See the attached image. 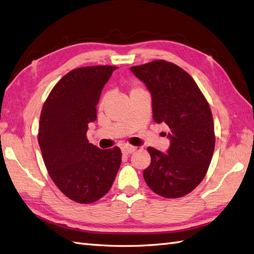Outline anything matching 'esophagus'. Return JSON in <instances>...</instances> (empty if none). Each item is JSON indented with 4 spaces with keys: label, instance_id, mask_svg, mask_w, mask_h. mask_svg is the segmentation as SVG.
<instances>
[{
    "label": "esophagus",
    "instance_id": "34e87169",
    "mask_svg": "<svg viewBox=\"0 0 254 254\" xmlns=\"http://www.w3.org/2000/svg\"><path fill=\"white\" fill-rule=\"evenodd\" d=\"M135 150H136V147H134V146L127 145V146H125V147H122V153H123V154H131V153H133Z\"/></svg>",
    "mask_w": 254,
    "mask_h": 254
}]
</instances>
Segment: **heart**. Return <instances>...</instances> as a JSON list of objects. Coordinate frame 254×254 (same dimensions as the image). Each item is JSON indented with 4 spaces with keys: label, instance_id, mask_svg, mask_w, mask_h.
<instances>
[{
    "label": "heart",
    "instance_id": "heart-1",
    "mask_svg": "<svg viewBox=\"0 0 254 254\" xmlns=\"http://www.w3.org/2000/svg\"><path fill=\"white\" fill-rule=\"evenodd\" d=\"M139 89H141L137 83H133L132 84V87H131V92H133V91H136V90H139ZM104 103H105V97H103V99L101 100V102H100V106H103L104 105Z\"/></svg>",
    "mask_w": 254,
    "mask_h": 254
}]
</instances>
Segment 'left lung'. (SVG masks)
<instances>
[{
	"mask_svg": "<svg viewBox=\"0 0 254 254\" xmlns=\"http://www.w3.org/2000/svg\"><path fill=\"white\" fill-rule=\"evenodd\" d=\"M131 70L150 91L153 120L171 129L166 153L147 148L151 163L144 171L146 184L160 196H185L201 183L212 159L216 136L209 104L193 78L172 62L154 60Z\"/></svg>",
	"mask_w": 254,
	"mask_h": 254,
	"instance_id": "obj_1",
	"label": "left lung"
}]
</instances>
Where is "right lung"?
<instances>
[{
	"label": "right lung",
	"instance_id": "obj_1",
	"mask_svg": "<svg viewBox=\"0 0 254 254\" xmlns=\"http://www.w3.org/2000/svg\"><path fill=\"white\" fill-rule=\"evenodd\" d=\"M117 66L95 65L70 70L45 101L38 144L50 178L65 196L80 204L103 197L121 164V150L89 144L88 125L96 120L103 87Z\"/></svg>",
	"mask_w": 254,
	"mask_h": 254
}]
</instances>
